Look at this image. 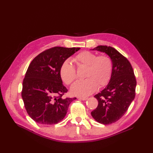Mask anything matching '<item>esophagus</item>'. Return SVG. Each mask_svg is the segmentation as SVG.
Here are the masks:
<instances>
[{
  "label": "esophagus",
  "mask_w": 153,
  "mask_h": 153,
  "mask_svg": "<svg viewBox=\"0 0 153 153\" xmlns=\"http://www.w3.org/2000/svg\"><path fill=\"white\" fill-rule=\"evenodd\" d=\"M79 100H87V97H78V98Z\"/></svg>",
  "instance_id": "34e87169"
}]
</instances>
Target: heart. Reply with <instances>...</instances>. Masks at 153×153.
Returning <instances> with one entry per match:
<instances>
[{
    "label": "heart",
    "instance_id": "heart-1",
    "mask_svg": "<svg viewBox=\"0 0 153 153\" xmlns=\"http://www.w3.org/2000/svg\"><path fill=\"white\" fill-rule=\"evenodd\" d=\"M78 68H85L84 80L78 81L71 87L72 94L87 96L94 92L97 87H102L108 84L113 69L112 59L107 55L97 54L89 51L78 53L73 59ZM60 76L67 85L71 84L77 77L75 67L70 61H64L60 68Z\"/></svg>",
    "mask_w": 153,
    "mask_h": 153
}]
</instances>
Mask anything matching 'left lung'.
Here are the masks:
<instances>
[{"mask_svg": "<svg viewBox=\"0 0 153 153\" xmlns=\"http://www.w3.org/2000/svg\"><path fill=\"white\" fill-rule=\"evenodd\" d=\"M94 50L108 55L113 62V69L108 85L94 96L98 105L92 111L91 115L101 124H112L123 116L135 98L136 78L130 62L117 50L103 45Z\"/></svg>", "mask_w": 153, "mask_h": 153, "instance_id": "1", "label": "left lung"}]
</instances>
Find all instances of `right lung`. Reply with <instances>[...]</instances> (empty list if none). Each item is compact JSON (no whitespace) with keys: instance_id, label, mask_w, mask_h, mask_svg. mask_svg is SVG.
Returning <instances> with one entry per match:
<instances>
[{"instance_id":"add662e5","label":"right lung","mask_w":153,"mask_h":153,"mask_svg":"<svg viewBox=\"0 0 153 153\" xmlns=\"http://www.w3.org/2000/svg\"><path fill=\"white\" fill-rule=\"evenodd\" d=\"M80 48L55 47L43 51L32 60L23 81L22 97L27 114L44 125L59 123L69 105L76 98H63L68 89L62 84L60 68Z\"/></svg>"}]
</instances>
